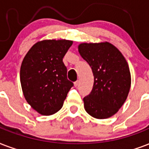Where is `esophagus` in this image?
Segmentation results:
<instances>
[{
  "label": "esophagus",
  "mask_w": 149,
  "mask_h": 149,
  "mask_svg": "<svg viewBox=\"0 0 149 149\" xmlns=\"http://www.w3.org/2000/svg\"><path fill=\"white\" fill-rule=\"evenodd\" d=\"M78 84H79V81H74V86H75V87H77V86H78Z\"/></svg>",
  "instance_id": "34e87169"
}]
</instances>
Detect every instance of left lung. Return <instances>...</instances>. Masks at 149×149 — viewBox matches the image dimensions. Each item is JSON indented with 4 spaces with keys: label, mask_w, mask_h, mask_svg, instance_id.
<instances>
[{
    "label": "left lung",
    "mask_w": 149,
    "mask_h": 149,
    "mask_svg": "<svg viewBox=\"0 0 149 149\" xmlns=\"http://www.w3.org/2000/svg\"><path fill=\"white\" fill-rule=\"evenodd\" d=\"M78 52L94 76L93 90L83 99L85 111L95 118H109L117 113L128 95L131 83L128 64L108 42L81 43Z\"/></svg>",
    "instance_id": "obj_1"
}]
</instances>
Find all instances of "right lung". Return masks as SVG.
I'll return each mask as SVG.
<instances>
[{"label": "right lung", "instance_id": "obj_1", "mask_svg": "<svg viewBox=\"0 0 149 149\" xmlns=\"http://www.w3.org/2000/svg\"><path fill=\"white\" fill-rule=\"evenodd\" d=\"M73 42L47 40L36 42L21 65L20 81L25 100L39 113L49 116L61 109L74 85L67 78L63 58Z\"/></svg>", "mask_w": 149, "mask_h": 149}]
</instances>
